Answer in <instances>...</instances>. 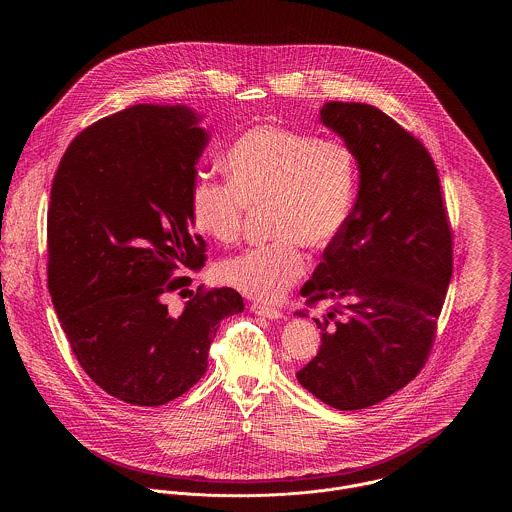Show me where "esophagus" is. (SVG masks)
Instances as JSON below:
<instances>
[{
  "mask_svg": "<svg viewBox=\"0 0 512 512\" xmlns=\"http://www.w3.org/2000/svg\"><path fill=\"white\" fill-rule=\"evenodd\" d=\"M251 311L255 315H261V317L267 318H282V311L270 307V305H263V303H251Z\"/></svg>",
  "mask_w": 512,
  "mask_h": 512,
  "instance_id": "obj_1",
  "label": "esophagus"
}]
</instances>
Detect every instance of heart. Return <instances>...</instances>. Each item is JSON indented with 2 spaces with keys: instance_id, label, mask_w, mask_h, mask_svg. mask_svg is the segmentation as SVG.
I'll return each mask as SVG.
<instances>
[{
  "instance_id": "heart-1",
  "label": "heart",
  "mask_w": 512,
  "mask_h": 512,
  "mask_svg": "<svg viewBox=\"0 0 512 512\" xmlns=\"http://www.w3.org/2000/svg\"><path fill=\"white\" fill-rule=\"evenodd\" d=\"M226 184L197 180L190 192L195 230L232 244L249 213L268 209L265 247L220 261V282L261 301H278L309 267L303 245L326 249L340 238L357 190L355 151L338 138L257 124L220 159Z\"/></svg>"
}]
</instances>
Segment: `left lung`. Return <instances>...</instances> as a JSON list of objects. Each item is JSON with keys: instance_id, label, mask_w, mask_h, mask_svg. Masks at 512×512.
Instances as JSON below:
<instances>
[{"instance_id": "1", "label": "left lung", "mask_w": 512, "mask_h": 512, "mask_svg": "<svg viewBox=\"0 0 512 512\" xmlns=\"http://www.w3.org/2000/svg\"><path fill=\"white\" fill-rule=\"evenodd\" d=\"M320 122L355 151L359 194L301 288L307 305L338 307L315 318L322 343L297 380L326 405L357 411L426 363L453 274V234L434 159L411 132L366 103L328 101Z\"/></svg>"}]
</instances>
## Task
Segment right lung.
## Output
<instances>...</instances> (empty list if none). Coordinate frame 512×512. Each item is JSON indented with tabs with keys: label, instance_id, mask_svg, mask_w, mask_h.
Instances as JSON below:
<instances>
[{
	"label": "right lung",
	"instance_id": "add662e5",
	"mask_svg": "<svg viewBox=\"0 0 512 512\" xmlns=\"http://www.w3.org/2000/svg\"><path fill=\"white\" fill-rule=\"evenodd\" d=\"M184 105L140 103L84 128L51 184L48 288L84 372L109 395L159 407L207 370L232 288L197 290L180 317L165 293L205 265L190 192L209 132ZM184 292V290H182Z\"/></svg>",
	"mask_w": 512,
	"mask_h": 512
}]
</instances>
